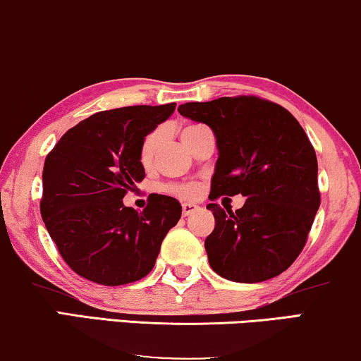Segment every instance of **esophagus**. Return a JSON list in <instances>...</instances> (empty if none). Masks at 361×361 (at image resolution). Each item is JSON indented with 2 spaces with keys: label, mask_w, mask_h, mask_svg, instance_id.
Returning a JSON list of instances; mask_svg holds the SVG:
<instances>
[{
  "label": "esophagus",
  "mask_w": 361,
  "mask_h": 361,
  "mask_svg": "<svg viewBox=\"0 0 361 361\" xmlns=\"http://www.w3.org/2000/svg\"><path fill=\"white\" fill-rule=\"evenodd\" d=\"M198 210L197 205H193V203H182V215L184 216H189L192 213H195Z\"/></svg>",
  "instance_id": "obj_1"
}]
</instances>
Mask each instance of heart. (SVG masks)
<instances>
[{"instance_id":"1","label":"heart","mask_w":361,"mask_h":361,"mask_svg":"<svg viewBox=\"0 0 361 361\" xmlns=\"http://www.w3.org/2000/svg\"><path fill=\"white\" fill-rule=\"evenodd\" d=\"M202 128L205 127L198 123L185 125V127L182 128V140L187 142V140H190L197 132H200ZM161 135H163L161 133V130H153V132H149L143 138L142 146H140V163H142L145 168H148V166L153 164L154 156L158 153V148L161 143ZM166 189L182 197H193L197 195L198 185L193 184V182H190V184H171V185H166Z\"/></svg>"}]
</instances>
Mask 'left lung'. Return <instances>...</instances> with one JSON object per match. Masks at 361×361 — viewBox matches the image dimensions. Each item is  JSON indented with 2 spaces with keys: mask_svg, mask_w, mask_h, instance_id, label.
<instances>
[{
  "mask_svg": "<svg viewBox=\"0 0 361 361\" xmlns=\"http://www.w3.org/2000/svg\"><path fill=\"white\" fill-rule=\"evenodd\" d=\"M177 111L207 123L216 137L208 198H247L236 212L207 205L215 216L205 239L210 267L239 283L280 275L301 254L321 203L316 151L306 132L285 107L257 96L187 102Z\"/></svg>",
  "mask_w": 361,
  "mask_h": 361,
  "instance_id": "left-lung-1",
  "label": "left lung"
}]
</instances>
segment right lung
<instances>
[{
  "label": "right lung",
  "instance_id": "obj_1",
  "mask_svg": "<svg viewBox=\"0 0 361 361\" xmlns=\"http://www.w3.org/2000/svg\"><path fill=\"white\" fill-rule=\"evenodd\" d=\"M176 104L97 112L47 154L40 215L73 271L106 286L142 280L182 215L176 198L151 193L143 212L122 198L145 179L140 146Z\"/></svg>",
  "mask_w": 361,
  "mask_h": 361
}]
</instances>
